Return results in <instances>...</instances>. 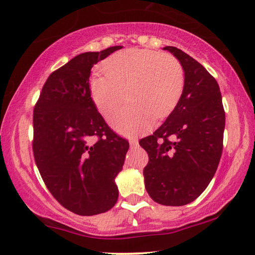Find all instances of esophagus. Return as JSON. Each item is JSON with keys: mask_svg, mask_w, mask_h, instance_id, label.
<instances>
[{"mask_svg": "<svg viewBox=\"0 0 255 255\" xmlns=\"http://www.w3.org/2000/svg\"><path fill=\"white\" fill-rule=\"evenodd\" d=\"M128 142H130V146H131V147H135V146L138 145V139H135V138H131V139H128Z\"/></svg>", "mask_w": 255, "mask_h": 255, "instance_id": "1", "label": "esophagus"}]
</instances>
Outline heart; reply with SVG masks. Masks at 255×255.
<instances>
[{
	"mask_svg": "<svg viewBox=\"0 0 255 255\" xmlns=\"http://www.w3.org/2000/svg\"><path fill=\"white\" fill-rule=\"evenodd\" d=\"M107 74L90 79V95L97 110L108 116L123 103L124 93L131 104L115 113L110 124L125 135L148 130L154 116L163 118L175 108L184 86L180 61L169 54L144 48H128L104 64Z\"/></svg>",
	"mask_w": 255,
	"mask_h": 255,
	"instance_id": "heart-1",
	"label": "heart"
}]
</instances>
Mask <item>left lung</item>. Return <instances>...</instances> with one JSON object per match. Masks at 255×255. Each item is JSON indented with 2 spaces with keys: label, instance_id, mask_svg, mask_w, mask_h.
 <instances>
[{
  "label": "left lung",
  "instance_id": "1",
  "mask_svg": "<svg viewBox=\"0 0 255 255\" xmlns=\"http://www.w3.org/2000/svg\"><path fill=\"white\" fill-rule=\"evenodd\" d=\"M184 71L183 92L161 127L139 144L148 153L145 187L156 203L170 207L196 200L217 170L225 113L214 76L190 55L166 46Z\"/></svg>",
  "mask_w": 255,
  "mask_h": 255
}]
</instances>
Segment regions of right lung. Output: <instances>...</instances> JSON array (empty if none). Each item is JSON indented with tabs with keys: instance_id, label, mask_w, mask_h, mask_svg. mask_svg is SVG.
Segmentation results:
<instances>
[{
	"instance_id": "obj_1",
	"label": "right lung",
	"mask_w": 255,
	"mask_h": 255,
	"mask_svg": "<svg viewBox=\"0 0 255 255\" xmlns=\"http://www.w3.org/2000/svg\"><path fill=\"white\" fill-rule=\"evenodd\" d=\"M123 46L76 55L48 76L33 110V155L47 189L67 210L93 216L118 200L115 177L128 141L108 127L90 97V69Z\"/></svg>"
}]
</instances>
